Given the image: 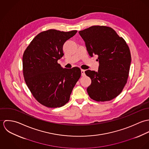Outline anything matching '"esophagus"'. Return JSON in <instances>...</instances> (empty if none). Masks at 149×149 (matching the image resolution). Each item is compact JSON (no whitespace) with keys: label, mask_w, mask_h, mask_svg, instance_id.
Returning a JSON list of instances; mask_svg holds the SVG:
<instances>
[{"label":"esophagus","mask_w":149,"mask_h":149,"mask_svg":"<svg viewBox=\"0 0 149 149\" xmlns=\"http://www.w3.org/2000/svg\"><path fill=\"white\" fill-rule=\"evenodd\" d=\"M81 75H82V76H85V70L81 69Z\"/></svg>","instance_id":"obj_1"}]
</instances>
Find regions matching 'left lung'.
<instances>
[{"label": "left lung", "instance_id": "obj_1", "mask_svg": "<svg viewBox=\"0 0 149 149\" xmlns=\"http://www.w3.org/2000/svg\"><path fill=\"white\" fill-rule=\"evenodd\" d=\"M79 33L89 55L98 56V71L85 72L92 81L87 88L89 97L97 102L115 98L122 91L128 76L131 57L127 43L107 26H93Z\"/></svg>", "mask_w": 149, "mask_h": 149}]
</instances>
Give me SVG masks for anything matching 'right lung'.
<instances>
[{"mask_svg": "<svg viewBox=\"0 0 149 149\" xmlns=\"http://www.w3.org/2000/svg\"><path fill=\"white\" fill-rule=\"evenodd\" d=\"M77 30L50 29L36 36L23 56V72L26 85L36 99L45 106H63L81 76L78 67L66 69L57 61L63 56L64 43Z\"/></svg>", "mask_w": 149, "mask_h": 149, "instance_id": "1", "label": "right lung"}]
</instances>
